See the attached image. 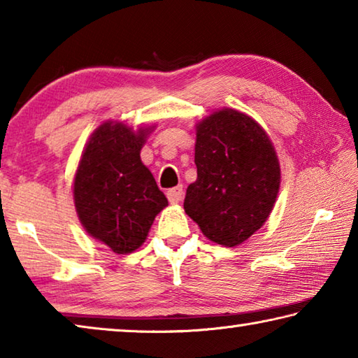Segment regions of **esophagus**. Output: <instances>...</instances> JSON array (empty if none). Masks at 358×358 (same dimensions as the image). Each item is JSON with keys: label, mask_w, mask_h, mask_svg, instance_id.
Instances as JSON below:
<instances>
[{"label": "esophagus", "mask_w": 358, "mask_h": 358, "mask_svg": "<svg viewBox=\"0 0 358 358\" xmlns=\"http://www.w3.org/2000/svg\"><path fill=\"white\" fill-rule=\"evenodd\" d=\"M183 196H185L183 186H175L167 191V199H169V202H172V203H178L181 199H183Z\"/></svg>", "instance_id": "34e87169"}]
</instances>
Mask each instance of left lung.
Returning a JSON list of instances; mask_svg holds the SVG:
<instances>
[{
    "label": "left lung",
    "instance_id": "obj_1",
    "mask_svg": "<svg viewBox=\"0 0 358 358\" xmlns=\"http://www.w3.org/2000/svg\"><path fill=\"white\" fill-rule=\"evenodd\" d=\"M197 180L185 211L222 246L243 243L266 221L280 191V164L265 131L245 113L222 108L197 126Z\"/></svg>",
    "mask_w": 358,
    "mask_h": 358
}]
</instances>
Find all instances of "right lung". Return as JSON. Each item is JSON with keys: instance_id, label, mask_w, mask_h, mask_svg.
Masks as SVG:
<instances>
[{"instance_id": "1", "label": "right lung", "mask_w": 358, "mask_h": 358, "mask_svg": "<svg viewBox=\"0 0 358 358\" xmlns=\"http://www.w3.org/2000/svg\"><path fill=\"white\" fill-rule=\"evenodd\" d=\"M150 129L134 132L123 123L99 126L76 173L74 201L83 227L117 254L136 251L167 205L141 161Z\"/></svg>"}]
</instances>
